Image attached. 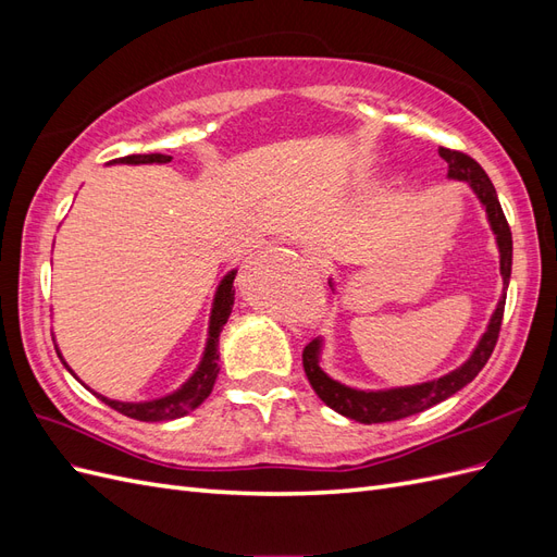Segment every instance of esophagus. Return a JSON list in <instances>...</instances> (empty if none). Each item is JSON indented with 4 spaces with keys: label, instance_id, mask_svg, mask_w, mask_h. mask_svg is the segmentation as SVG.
<instances>
[{
    "label": "esophagus",
    "instance_id": "34e87169",
    "mask_svg": "<svg viewBox=\"0 0 557 557\" xmlns=\"http://www.w3.org/2000/svg\"><path fill=\"white\" fill-rule=\"evenodd\" d=\"M305 260H307V264H311L315 269V272H323V269H325V258L320 256L315 248L305 250Z\"/></svg>",
    "mask_w": 557,
    "mask_h": 557
}]
</instances>
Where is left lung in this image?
<instances>
[{"label": "left lung", "mask_w": 557, "mask_h": 557, "mask_svg": "<svg viewBox=\"0 0 557 557\" xmlns=\"http://www.w3.org/2000/svg\"><path fill=\"white\" fill-rule=\"evenodd\" d=\"M440 156L448 164V178L450 181H465L471 193L476 195L481 201V207L485 211L487 225H491L497 250H499V274L504 288H509V278H511V258H513V242H511V230L507 218H504V211L499 207V199L495 193V185L487 178V174L481 170V164L476 160H471L469 156L460 153V150H450V148H440ZM332 293H336V283L334 278H327ZM504 301H507V295H502L497 307L491 315V323H487L485 332L481 334L479 344L471 350V356L453 372L432 379L425 383H416V385H399V387H385V391H360V387H350L346 383L334 381L325 369H323V346L325 342L313 339L305 352H301V362H305V372L315 391V395L323 399L330 409L336 413H342L350 420H358V423L372 425V423H391V420L407 418L413 413L425 411L434 404H440L455 395L467 383L476 379V374L485 367L487 358L497 344L499 336V325H502V315H504Z\"/></svg>", "instance_id": "1"}]
</instances>
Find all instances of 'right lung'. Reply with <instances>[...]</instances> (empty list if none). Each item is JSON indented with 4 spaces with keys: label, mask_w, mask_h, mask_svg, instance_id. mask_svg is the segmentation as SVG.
<instances>
[{
    "label": "right lung",
    "mask_w": 557,
    "mask_h": 557,
    "mask_svg": "<svg viewBox=\"0 0 557 557\" xmlns=\"http://www.w3.org/2000/svg\"><path fill=\"white\" fill-rule=\"evenodd\" d=\"M172 162V156H162V153H150V156H127V158H117L109 164H166ZM234 276H237V269L227 272L221 283H218L215 295H213V305H211V315H209V334H207V346L205 352H201V360L197 364L195 372L188 376L181 387H176L174 393L162 395L156 399H146V401H121V399H109L104 395H97V399H102L104 404H109L111 409H115L117 413L129 416L134 420H144V423H160V420H174L181 418L185 413L195 411L201 401H205L211 391L213 383L218 379V372H221V352H218V339H221L223 325L227 323V318L232 313L234 307ZM58 356L62 360V364L70 369V374H74V369L64 362L62 352L55 344ZM90 391V387H88Z\"/></svg>",
    "instance_id": "1"
}]
</instances>
